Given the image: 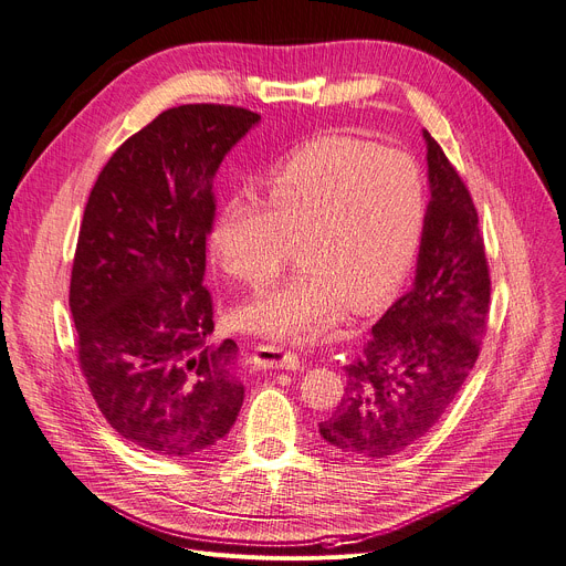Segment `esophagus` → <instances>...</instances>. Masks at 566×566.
<instances>
[{"instance_id": "1", "label": "esophagus", "mask_w": 566, "mask_h": 566, "mask_svg": "<svg viewBox=\"0 0 566 566\" xmlns=\"http://www.w3.org/2000/svg\"><path fill=\"white\" fill-rule=\"evenodd\" d=\"M253 363L258 368H281V370H298L304 365L302 356L281 345H260L253 354Z\"/></svg>"}]
</instances>
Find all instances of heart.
I'll list each match as a JSON object with an SVG mask.
<instances>
[{"instance_id": "b5f03b06", "label": "heart", "mask_w": 566, "mask_h": 566, "mask_svg": "<svg viewBox=\"0 0 566 566\" xmlns=\"http://www.w3.org/2000/svg\"><path fill=\"white\" fill-rule=\"evenodd\" d=\"M258 201H230L214 228L219 268L251 287L294 258L304 268L235 313L240 326L315 340L347 313H368L411 270L424 223L418 164L397 148L322 137L294 150Z\"/></svg>"}]
</instances>
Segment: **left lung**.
Segmentation results:
<instances>
[{
    "mask_svg": "<svg viewBox=\"0 0 566 566\" xmlns=\"http://www.w3.org/2000/svg\"><path fill=\"white\" fill-rule=\"evenodd\" d=\"M431 201L418 274L345 365L347 388L319 434L358 459H386L434 427L480 356L491 276L478 210L437 139L424 132Z\"/></svg>",
    "mask_w": 566,
    "mask_h": 566,
    "instance_id": "1",
    "label": "left lung"
}]
</instances>
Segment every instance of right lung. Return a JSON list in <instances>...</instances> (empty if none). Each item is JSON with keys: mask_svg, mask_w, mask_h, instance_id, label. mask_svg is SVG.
Segmentation results:
<instances>
[{"mask_svg": "<svg viewBox=\"0 0 566 566\" xmlns=\"http://www.w3.org/2000/svg\"><path fill=\"white\" fill-rule=\"evenodd\" d=\"M260 116L180 105L132 135L99 171L84 210L71 313L77 363L118 434L159 457H198L235 424L238 345H208L203 285L214 174Z\"/></svg>", "mask_w": 566, "mask_h": 566, "instance_id": "obj_1", "label": "right lung"}]
</instances>
